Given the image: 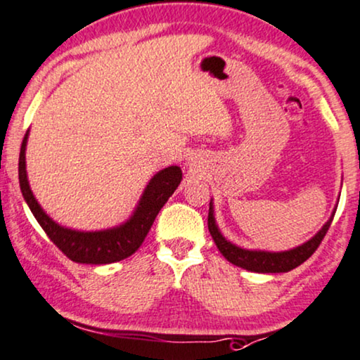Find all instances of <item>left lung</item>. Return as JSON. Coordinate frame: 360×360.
Instances as JSON below:
<instances>
[{"label": "left lung", "mask_w": 360, "mask_h": 360, "mask_svg": "<svg viewBox=\"0 0 360 360\" xmlns=\"http://www.w3.org/2000/svg\"><path fill=\"white\" fill-rule=\"evenodd\" d=\"M335 214V210L330 216V219L323 224L322 229L310 238L309 241L304 245L297 246L293 250L287 251H262V250H245L240 246L233 245L231 241H228L226 238L221 235L218 224L214 221V213H213V202H210V214H207V228H210L211 236H213L216 246L221 251V255L233 265L245 268L248 271H257V274H283V271H290L293 268L307 262L314 251L319 248V245L322 243L323 236L327 235L328 228Z\"/></svg>", "instance_id": "8db88e82"}]
</instances>
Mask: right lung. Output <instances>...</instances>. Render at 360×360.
<instances>
[{
  "label": "right lung",
  "mask_w": 360,
  "mask_h": 360,
  "mask_svg": "<svg viewBox=\"0 0 360 360\" xmlns=\"http://www.w3.org/2000/svg\"><path fill=\"white\" fill-rule=\"evenodd\" d=\"M27 141L28 132L25 134L23 142H21L18 161L21 193H23L25 201H27L37 221L40 223L43 231L46 233V236L53 241L56 248L62 250L65 257H68L75 263L107 265V263L120 262V259L136 253L142 241L146 240L155 216L183 179V171L177 166L162 169L149 181L136 211L124 224L103 229V231H77V229L63 228L58 223H55L34 199L28 184L27 162H25Z\"/></svg>",
  "instance_id": "obj_1"
}]
</instances>
